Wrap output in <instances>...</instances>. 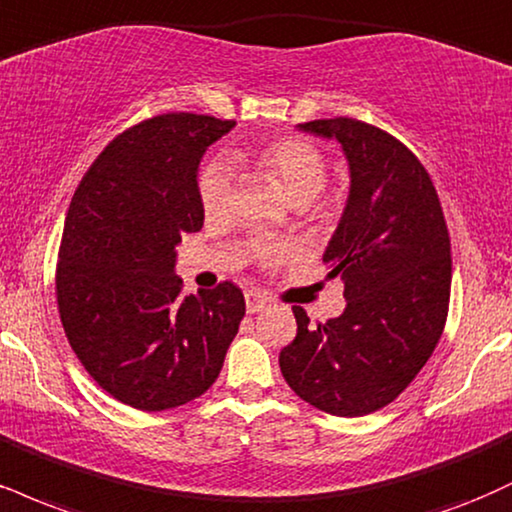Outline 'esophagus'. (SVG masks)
I'll return each mask as SVG.
<instances>
[{"instance_id":"1","label":"esophagus","mask_w":512,"mask_h":512,"mask_svg":"<svg viewBox=\"0 0 512 512\" xmlns=\"http://www.w3.org/2000/svg\"><path fill=\"white\" fill-rule=\"evenodd\" d=\"M267 295H262L260 291H248L245 293V307H248L250 315H257V312H262L264 307H267Z\"/></svg>"}]
</instances>
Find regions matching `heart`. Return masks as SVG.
Returning <instances> with one entry per match:
<instances>
[{"label": "heart", "mask_w": 512, "mask_h": 512, "mask_svg": "<svg viewBox=\"0 0 512 512\" xmlns=\"http://www.w3.org/2000/svg\"><path fill=\"white\" fill-rule=\"evenodd\" d=\"M233 162L255 164L283 190L288 202L295 207L310 205L322 193L326 183V157L317 145L303 138H279L252 147L248 152H236ZM200 205L207 219H219L229 212L231 205V174L229 166L214 162L200 174ZM295 252L293 245L255 243V257L264 264L283 262Z\"/></svg>", "instance_id": "heart-1"}]
</instances>
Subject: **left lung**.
I'll return each mask as SVG.
<instances>
[{
    "instance_id": "8db88e82",
    "label": "left lung",
    "mask_w": 512,
    "mask_h": 512,
    "mask_svg": "<svg viewBox=\"0 0 512 512\" xmlns=\"http://www.w3.org/2000/svg\"><path fill=\"white\" fill-rule=\"evenodd\" d=\"M298 128L338 140L348 159V202L324 252L329 276L346 283V310L312 326L295 305L298 334L279 365L305 403L362 417L408 389L439 343L451 238L427 169L391 133L346 116Z\"/></svg>"
}]
</instances>
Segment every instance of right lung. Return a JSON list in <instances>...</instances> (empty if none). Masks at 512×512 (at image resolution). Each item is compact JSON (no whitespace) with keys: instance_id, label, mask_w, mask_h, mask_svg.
<instances>
[{"instance_id":"add662e5","label":"right lung","mask_w":512,"mask_h":512,"mask_svg":"<svg viewBox=\"0 0 512 512\" xmlns=\"http://www.w3.org/2000/svg\"><path fill=\"white\" fill-rule=\"evenodd\" d=\"M236 121L162 114L104 147L73 193L61 236L57 303L73 353L109 396L169 410L202 396L245 315L231 281L183 295V233L202 229L197 166Z\"/></svg>"}]
</instances>
